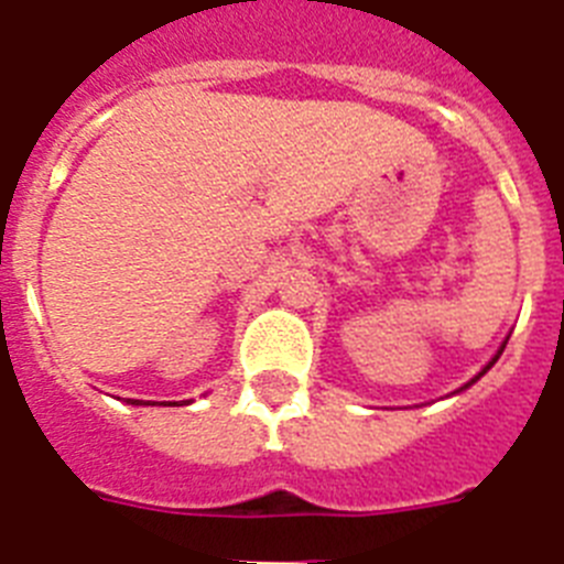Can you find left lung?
<instances>
[{
    "instance_id": "1",
    "label": "left lung",
    "mask_w": 564,
    "mask_h": 564,
    "mask_svg": "<svg viewBox=\"0 0 564 564\" xmlns=\"http://www.w3.org/2000/svg\"><path fill=\"white\" fill-rule=\"evenodd\" d=\"M502 350H506V344H502V347H500V352ZM500 352H497V356L495 358H491V361H488V367H486V370H491V364H495L497 361V358H500ZM486 370H482V372H486ZM482 372H480V376H482ZM480 376H477V378H480ZM477 378H471V381H468V383H475L477 381ZM468 383H466V387H468ZM466 387H463V390H466Z\"/></svg>"
}]
</instances>
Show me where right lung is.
Returning a JSON list of instances; mask_svg holds the SVG:
<instances>
[{"instance_id":"add662e5","label":"right lung","mask_w":564,"mask_h":564,"mask_svg":"<svg viewBox=\"0 0 564 564\" xmlns=\"http://www.w3.org/2000/svg\"><path fill=\"white\" fill-rule=\"evenodd\" d=\"M132 403H134V401H132Z\"/></svg>"}]
</instances>
